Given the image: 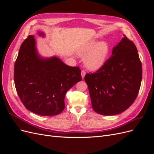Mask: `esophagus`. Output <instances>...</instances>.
Listing matches in <instances>:
<instances>
[{
  "mask_svg": "<svg viewBox=\"0 0 154 154\" xmlns=\"http://www.w3.org/2000/svg\"><path fill=\"white\" fill-rule=\"evenodd\" d=\"M85 74H86V72H85V71H82V72H81V75H82V78L83 79L84 78V77H85Z\"/></svg>",
  "mask_w": 154,
  "mask_h": 154,
  "instance_id": "obj_1",
  "label": "esophagus"
}]
</instances>
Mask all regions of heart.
<instances>
[{"mask_svg": "<svg viewBox=\"0 0 154 154\" xmlns=\"http://www.w3.org/2000/svg\"><path fill=\"white\" fill-rule=\"evenodd\" d=\"M110 47L106 41L93 39L78 49V54L83 58L85 66L91 71H97L103 67L108 57Z\"/></svg>", "mask_w": 154, "mask_h": 154, "instance_id": "b5f03b06", "label": "heart"}]
</instances>
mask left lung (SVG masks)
I'll return each instance as SVG.
<instances>
[{
	"label": "left lung",
	"instance_id": "left-lung-1",
	"mask_svg": "<svg viewBox=\"0 0 154 154\" xmlns=\"http://www.w3.org/2000/svg\"><path fill=\"white\" fill-rule=\"evenodd\" d=\"M123 36L104 66L84 78L92 109L101 115L123 112L133 103L140 88L142 66L137 50L133 42Z\"/></svg>",
	"mask_w": 154,
	"mask_h": 154
}]
</instances>
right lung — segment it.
Listing matches in <instances>:
<instances>
[{"instance_id": "obj_1", "label": "right lung", "mask_w": 154, "mask_h": 154, "mask_svg": "<svg viewBox=\"0 0 154 154\" xmlns=\"http://www.w3.org/2000/svg\"><path fill=\"white\" fill-rule=\"evenodd\" d=\"M38 33L45 36L44 32ZM14 81L18 95L27 110L40 116H56L65 108L67 91L82 81L81 70L67 66L55 56L42 57L34 35H29L18 52Z\"/></svg>"}]
</instances>
